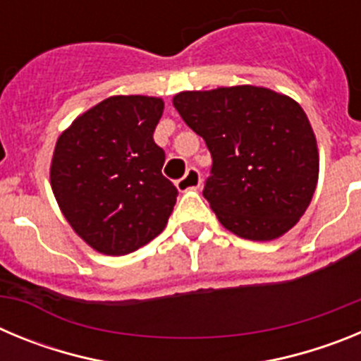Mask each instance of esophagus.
I'll list each match as a JSON object with an SVG mask.
<instances>
[{"mask_svg":"<svg viewBox=\"0 0 361 361\" xmlns=\"http://www.w3.org/2000/svg\"><path fill=\"white\" fill-rule=\"evenodd\" d=\"M200 186V171L197 168H188L186 175L177 180V190L178 191H188V190H197Z\"/></svg>","mask_w":361,"mask_h":361,"instance_id":"esophagus-1","label":"esophagus"}]
</instances>
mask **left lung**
<instances>
[{
  "mask_svg": "<svg viewBox=\"0 0 361 361\" xmlns=\"http://www.w3.org/2000/svg\"><path fill=\"white\" fill-rule=\"evenodd\" d=\"M173 106L212 153L202 195L220 224L247 240L288 233L311 204L320 166L302 106L251 85L180 92Z\"/></svg>",
  "mask_w": 361,
  "mask_h": 361,
  "instance_id": "1",
  "label": "left lung"
}]
</instances>
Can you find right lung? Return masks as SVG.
Returning <instances> with one entry per match:
<instances>
[{"label": "right lung", "mask_w": 361, "mask_h": 361, "mask_svg": "<svg viewBox=\"0 0 361 361\" xmlns=\"http://www.w3.org/2000/svg\"><path fill=\"white\" fill-rule=\"evenodd\" d=\"M159 97L114 95L86 110L59 135L50 184L63 215L103 255H128L157 237L178 191L162 175L164 149L153 132Z\"/></svg>", "instance_id": "add662e5"}]
</instances>
